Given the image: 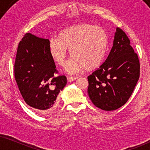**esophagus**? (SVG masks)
Returning a JSON list of instances; mask_svg holds the SVG:
<instances>
[{
  "mask_svg": "<svg viewBox=\"0 0 150 150\" xmlns=\"http://www.w3.org/2000/svg\"><path fill=\"white\" fill-rule=\"evenodd\" d=\"M76 79H77V77H71V76L67 77V80L69 82H72V81H75Z\"/></svg>",
  "mask_w": 150,
  "mask_h": 150,
  "instance_id": "obj_1",
  "label": "esophagus"
}]
</instances>
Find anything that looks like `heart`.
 <instances>
[{
    "instance_id": "heart-1",
    "label": "heart",
    "mask_w": 150,
    "mask_h": 150,
    "mask_svg": "<svg viewBox=\"0 0 150 150\" xmlns=\"http://www.w3.org/2000/svg\"><path fill=\"white\" fill-rule=\"evenodd\" d=\"M108 38L102 28L81 24L64 29L56 39L50 40L49 50L53 60L64 67L68 52L73 58L67 66L68 73L76 74L87 68L93 69L100 65L106 54Z\"/></svg>"
}]
</instances>
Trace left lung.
Segmentation results:
<instances>
[{
    "label": "left lung",
    "instance_id": "left-lung-1",
    "mask_svg": "<svg viewBox=\"0 0 150 150\" xmlns=\"http://www.w3.org/2000/svg\"><path fill=\"white\" fill-rule=\"evenodd\" d=\"M139 76L137 53L126 33L117 28L108 58L88 77V95L93 104L101 110H116L128 101Z\"/></svg>",
    "mask_w": 150,
    "mask_h": 150
}]
</instances>
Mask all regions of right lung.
Masks as SVG:
<instances>
[{
	"label": "right lung",
	"instance_id": "right-lung-1",
	"mask_svg": "<svg viewBox=\"0 0 150 150\" xmlns=\"http://www.w3.org/2000/svg\"><path fill=\"white\" fill-rule=\"evenodd\" d=\"M49 40L26 33L18 44L14 77L25 102L43 114L58 105V95L67 84L65 76L58 73L49 50Z\"/></svg>",
	"mask_w": 150,
	"mask_h": 150
}]
</instances>
